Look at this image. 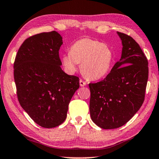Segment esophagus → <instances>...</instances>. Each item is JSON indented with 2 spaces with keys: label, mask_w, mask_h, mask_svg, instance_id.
Listing matches in <instances>:
<instances>
[{
  "label": "esophagus",
  "mask_w": 159,
  "mask_h": 159,
  "mask_svg": "<svg viewBox=\"0 0 159 159\" xmlns=\"http://www.w3.org/2000/svg\"><path fill=\"white\" fill-rule=\"evenodd\" d=\"M80 86L84 87V86H85V85H86V82L83 81L82 80H80Z\"/></svg>",
  "instance_id": "34e87169"
}]
</instances>
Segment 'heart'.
<instances>
[{
    "mask_svg": "<svg viewBox=\"0 0 159 159\" xmlns=\"http://www.w3.org/2000/svg\"><path fill=\"white\" fill-rule=\"evenodd\" d=\"M113 59V52L107 44L84 38L73 43L70 54H64L61 61L70 74L74 73L77 69V64H80L83 75L88 79L97 80L107 75Z\"/></svg>",
    "mask_w": 159,
    "mask_h": 159,
    "instance_id": "b5f03b06",
    "label": "heart"
}]
</instances>
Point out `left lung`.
Returning a JSON list of instances; mask_svg holds the SVG:
<instances>
[{
	"label": "left lung",
	"mask_w": 159,
	"mask_h": 159,
	"mask_svg": "<svg viewBox=\"0 0 159 159\" xmlns=\"http://www.w3.org/2000/svg\"><path fill=\"white\" fill-rule=\"evenodd\" d=\"M123 43L121 59L104 80L89 83L91 118L103 129L125 125L140 109L148 77V59L136 41L118 32Z\"/></svg>",
	"instance_id": "8db88e82"
}]
</instances>
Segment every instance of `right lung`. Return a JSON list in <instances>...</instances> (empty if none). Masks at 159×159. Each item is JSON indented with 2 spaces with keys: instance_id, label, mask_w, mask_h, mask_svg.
Segmentation results:
<instances>
[{
  "instance_id": "add662e5",
  "label": "right lung",
  "mask_w": 159,
  "mask_h": 159,
  "mask_svg": "<svg viewBox=\"0 0 159 159\" xmlns=\"http://www.w3.org/2000/svg\"><path fill=\"white\" fill-rule=\"evenodd\" d=\"M62 43L55 31L35 34L23 42L13 64L18 102L30 118L46 128L65 120L69 103L80 87L79 77L61 68Z\"/></svg>"
}]
</instances>
